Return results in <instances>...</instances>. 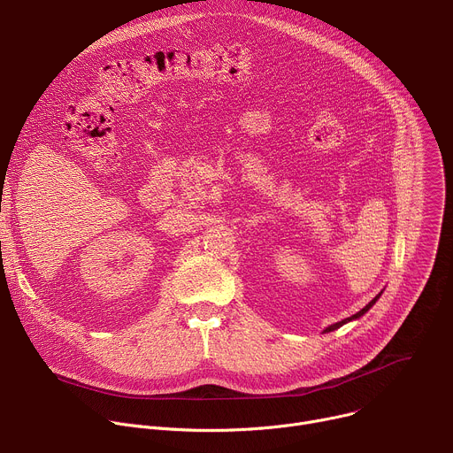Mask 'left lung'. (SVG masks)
<instances>
[{
	"instance_id": "left-lung-1",
	"label": "left lung",
	"mask_w": 453,
	"mask_h": 453,
	"mask_svg": "<svg viewBox=\"0 0 453 453\" xmlns=\"http://www.w3.org/2000/svg\"><path fill=\"white\" fill-rule=\"evenodd\" d=\"M380 296H381V294H378V296H376V297H374V299H372V301H371V303H369V304H365V306H364V308H362V310H360V311H357V313H355V315H351V317H348V319H344V320H341V322H335V325H332V326H328V328H326V330H325V332H334V330H337V328H341V326H342V325H346V322H348V320H353V319H358V317H362V315H364V313H365V311H367V310H369V308H371V306H372V304H374V303H376V301H378V297H380Z\"/></svg>"
}]
</instances>
